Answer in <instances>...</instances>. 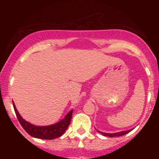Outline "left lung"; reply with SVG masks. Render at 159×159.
Returning a JSON list of instances; mask_svg holds the SVG:
<instances>
[{
	"mask_svg": "<svg viewBox=\"0 0 159 159\" xmlns=\"http://www.w3.org/2000/svg\"><path fill=\"white\" fill-rule=\"evenodd\" d=\"M132 129H130V130H128V131H119V132H116V133H105V132H102V131H98V132L101 133V134H102V135L104 136H108V137H119V136H122V135H125V134H127V133L130 132V131H131Z\"/></svg>",
	"mask_w": 159,
	"mask_h": 159,
	"instance_id": "left-lung-1",
	"label": "left lung"
}]
</instances>
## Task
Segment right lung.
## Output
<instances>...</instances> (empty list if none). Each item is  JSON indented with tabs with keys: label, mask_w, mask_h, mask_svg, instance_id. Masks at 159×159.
I'll return each mask as SVG.
<instances>
[{
	"label": "right lung",
	"mask_w": 159,
	"mask_h": 159,
	"mask_svg": "<svg viewBox=\"0 0 159 159\" xmlns=\"http://www.w3.org/2000/svg\"><path fill=\"white\" fill-rule=\"evenodd\" d=\"M13 106H14V111H15V114L17 115V118L18 119L19 122L21 125L23 129L30 136H32L34 138H36V139H48V140H51V139H54L56 138L60 137V136H61L65 133V131H66L68 125H70L72 117V112H73V110L70 111L65 115L63 119L61 120L58 122L55 123V124L50 125L46 126H38L34 125H32L31 123L25 121L20 116V115L17 111V108H16L14 102H13Z\"/></svg>",
	"instance_id": "add662e5"
}]
</instances>
